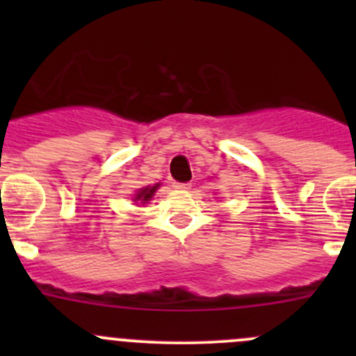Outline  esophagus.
<instances>
[{"label":"esophagus","instance_id":"esophagus-1","mask_svg":"<svg viewBox=\"0 0 356 356\" xmlns=\"http://www.w3.org/2000/svg\"><path fill=\"white\" fill-rule=\"evenodd\" d=\"M174 188L179 191H188L191 189V182H174Z\"/></svg>","mask_w":356,"mask_h":356}]
</instances>
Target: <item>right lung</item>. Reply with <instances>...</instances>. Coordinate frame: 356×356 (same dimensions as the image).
<instances>
[{"instance_id":"obj_1","label":"right lung","mask_w":356,"mask_h":356,"mask_svg":"<svg viewBox=\"0 0 356 356\" xmlns=\"http://www.w3.org/2000/svg\"><path fill=\"white\" fill-rule=\"evenodd\" d=\"M156 188H158V184L156 186H153V188H145V189H141V191L138 193V196H136V200H141L143 203H145V201H148V200H152V196H153V193L156 191Z\"/></svg>"}]
</instances>
